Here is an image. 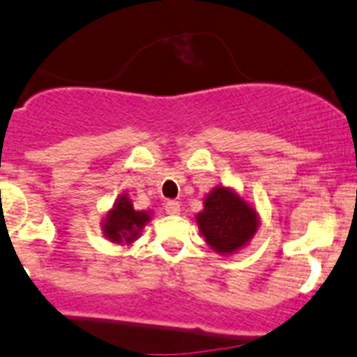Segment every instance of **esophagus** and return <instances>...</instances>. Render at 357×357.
<instances>
[{
  "instance_id": "34e87169",
  "label": "esophagus",
  "mask_w": 357,
  "mask_h": 357,
  "mask_svg": "<svg viewBox=\"0 0 357 357\" xmlns=\"http://www.w3.org/2000/svg\"><path fill=\"white\" fill-rule=\"evenodd\" d=\"M165 211L169 215H178L179 211H181V204H179V201H167Z\"/></svg>"
}]
</instances>
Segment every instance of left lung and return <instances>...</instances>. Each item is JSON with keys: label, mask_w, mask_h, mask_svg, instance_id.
<instances>
[{"label": "left lung", "mask_w": 357, "mask_h": 357, "mask_svg": "<svg viewBox=\"0 0 357 357\" xmlns=\"http://www.w3.org/2000/svg\"><path fill=\"white\" fill-rule=\"evenodd\" d=\"M195 215L202 238L220 256H231L249 245L259 227V215L249 201L229 186L218 185L204 197Z\"/></svg>", "instance_id": "1"}]
</instances>
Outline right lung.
I'll list each match as a JSON object with an SVG mask.
<instances>
[{"instance_id":"right-lung-1","label":"right lung","mask_w":357,"mask_h":357,"mask_svg":"<svg viewBox=\"0 0 357 357\" xmlns=\"http://www.w3.org/2000/svg\"><path fill=\"white\" fill-rule=\"evenodd\" d=\"M151 210H135L130 195L121 194L115 199L114 206L107 211V217L102 218L101 231L112 243L131 245L140 238L146 224L151 222Z\"/></svg>"}]
</instances>
